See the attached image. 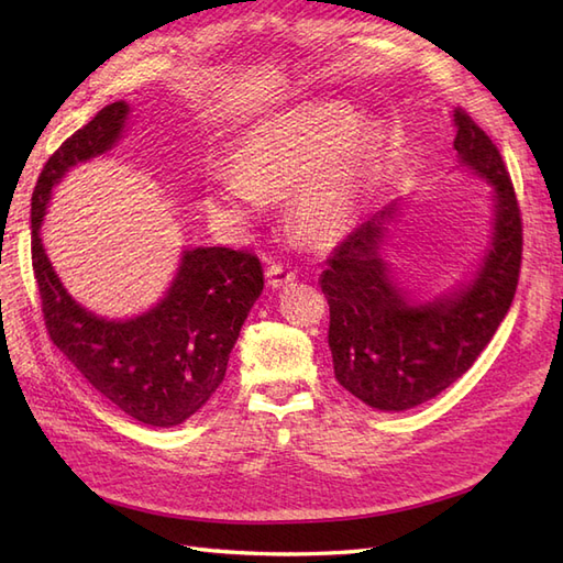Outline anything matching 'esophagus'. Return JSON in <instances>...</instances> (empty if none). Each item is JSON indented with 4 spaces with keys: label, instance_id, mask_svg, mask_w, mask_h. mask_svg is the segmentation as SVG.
<instances>
[{
    "label": "esophagus",
    "instance_id": "esophagus-1",
    "mask_svg": "<svg viewBox=\"0 0 563 563\" xmlns=\"http://www.w3.org/2000/svg\"><path fill=\"white\" fill-rule=\"evenodd\" d=\"M265 277H267V284L272 286V289H284V286H289L296 279V272L286 269L282 265H269Z\"/></svg>",
    "mask_w": 563,
    "mask_h": 563
}]
</instances>
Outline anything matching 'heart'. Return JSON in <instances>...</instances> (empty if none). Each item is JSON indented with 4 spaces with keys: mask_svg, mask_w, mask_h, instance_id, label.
<instances>
[{
    "mask_svg": "<svg viewBox=\"0 0 563 563\" xmlns=\"http://www.w3.org/2000/svg\"><path fill=\"white\" fill-rule=\"evenodd\" d=\"M387 153L379 121L341 102L300 104L245 135L239 167L208 176V208L229 224L263 210L267 196L294 194V217L314 243H336L358 224Z\"/></svg>",
    "mask_w": 563,
    "mask_h": 563,
    "instance_id": "heart-1",
    "label": "heart"
}]
</instances>
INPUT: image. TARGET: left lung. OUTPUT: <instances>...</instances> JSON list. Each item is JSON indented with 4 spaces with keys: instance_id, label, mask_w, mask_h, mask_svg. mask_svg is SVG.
<instances>
[{
    "instance_id": "obj_1",
    "label": "left lung",
    "mask_w": 563,
    "mask_h": 563,
    "mask_svg": "<svg viewBox=\"0 0 563 563\" xmlns=\"http://www.w3.org/2000/svg\"><path fill=\"white\" fill-rule=\"evenodd\" d=\"M461 169L489 188L492 222L483 255L454 289L418 298L382 255L401 200L389 202L336 245L320 277L329 303L334 377L369 408L401 410L434 399L468 369L504 314L518 284L523 229L514 184L499 150L475 121L454 109Z\"/></svg>"
}]
</instances>
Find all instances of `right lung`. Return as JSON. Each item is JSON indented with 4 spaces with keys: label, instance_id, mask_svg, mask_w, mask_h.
<instances>
[{
    "label": "right lung",
    "instance_id": "add662e5",
    "mask_svg": "<svg viewBox=\"0 0 563 563\" xmlns=\"http://www.w3.org/2000/svg\"><path fill=\"white\" fill-rule=\"evenodd\" d=\"M129 117V102L107 104L47 159L31 202L33 269L54 346L123 413L150 428H174L222 385L265 279L255 255L198 245L181 251L167 291L133 318H102L66 291L40 236L54 186L78 164L112 153Z\"/></svg>",
    "mask_w": 563,
    "mask_h": 563
}]
</instances>
